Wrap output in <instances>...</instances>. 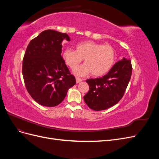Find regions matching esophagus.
Returning <instances> with one entry per match:
<instances>
[{"instance_id": "esophagus-1", "label": "esophagus", "mask_w": 159, "mask_h": 159, "mask_svg": "<svg viewBox=\"0 0 159 159\" xmlns=\"http://www.w3.org/2000/svg\"><path fill=\"white\" fill-rule=\"evenodd\" d=\"M75 80H76V82H77V84H78V83H80V81H82V79H81V78H75Z\"/></svg>"}]
</instances>
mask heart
<instances>
[{
    "label": "heart",
    "instance_id": "b5f03b06",
    "mask_svg": "<svg viewBox=\"0 0 159 159\" xmlns=\"http://www.w3.org/2000/svg\"><path fill=\"white\" fill-rule=\"evenodd\" d=\"M75 49H66L63 53V57L71 69H75L84 59L85 64L74 71L80 76L90 73L95 77L106 74L111 69L116 58V52L109 44L84 41L77 44Z\"/></svg>",
    "mask_w": 159,
    "mask_h": 159
}]
</instances>
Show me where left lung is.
<instances>
[{
  "mask_svg": "<svg viewBox=\"0 0 159 159\" xmlns=\"http://www.w3.org/2000/svg\"><path fill=\"white\" fill-rule=\"evenodd\" d=\"M131 74V61L123 57L106 75L87 80L89 89L84 96L85 103L95 111L107 109L117 104L125 92Z\"/></svg>",
  "mask_w": 159,
  "mask_h": 159,
  "instance_id": "1",
  "label": "left lung"
}]
</instances>
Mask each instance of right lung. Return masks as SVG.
I'll return each instance as SVG.
<instances>
[{"label": "right lung", "mask_w": 159, "mask_h": 159, "mask_svg": "<svg viewBox=\"0 0 159 159\" xmlns=\"http://www.w3.org/2000/svg\"><path fill=\"white\" fill-rule=\"evenodd\" d=\"M69 36L46 30L28 45L22 62L26 88L32 99L43 106L54 107L61 103L68 90L76 84L61 57V42Z\"/></svg>", "instance_id": "right-lung-1"}]
</instances>
